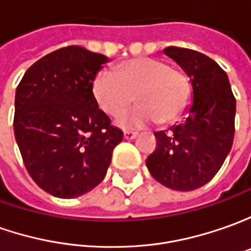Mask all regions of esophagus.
<instances>
[{"mask_svg": "<svg viewBox=\"0 0 251 251\" xmlns=\"http://www.w3.org/2000/svg\"><path fill=\"white\" fill-rule=\"evenodd\" d=\"M136 136H137V132H132V130L124 132V139H126V140H133Z\"/></svg>", "mask_w": 251, "mask_h": 251, "instance_id": "esophagus-1", "label": "esophagus"}]
</instances>
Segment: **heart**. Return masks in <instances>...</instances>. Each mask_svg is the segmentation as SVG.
I'll list each match as a JSON object with an SVG mask.
<instances>
[{
    "label": "heart",
    "instance_id": "obj_1",
    "mask_svg": "<svg viewBox=\"0 0 251 251\" xmlns=\"http://www.w3.org/2000/svg\"><path fill=\"white\" fill-rule=\"evenodd\" d=\"M93 96L99 107L118 117L136 100L140 105L118 118L126 129L144 127L160 121H177L192 102V84L180 71L157 58H136L119 64L115 74L101 71L93 80Z\"/></svg>",
    "mask_w": 251,
    "mask_h": 251
}]
</instances>
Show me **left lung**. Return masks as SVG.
Instances as JSON below:
<instances>
[{
	"label": "left lung",
	"mask_w": 251,
	"mask_h": 251,
	"mask_svg": "<svg viewBox=\"0 0 251 251\" xmlns=\"http://www.w3.org/2000/svg\"><path fill=\"white\" fill-rule=\"evenodd\" d=\"M164 54L190 77L193 102L180 125L154 133L157 147L146 165L161 185L189 192L210 182L230 151L236 100L226 72L210 56L180 47H167Z\"/></svg>",
	"instance_id": "8db88e82"
}]
</instances>
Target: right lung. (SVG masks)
<instances>
[{
  "mask_svg": "<svg viewBox=\"0 0 251 251\" xmlns=\"http://www.w3.org/2000/svg\"><path fill=\"white\" fill-rule=\"evenodd\" d=\"M108 58L79 46L43 56L16 89L13 132L31 179L59 199L79 197L104 179L124 133L93 96Z\"/></svg>",
  "mask_w": 251,
  "mask_h": 251,
  "instance_id": "obj_1",
  "label": "right lung"
}]
</instances>
